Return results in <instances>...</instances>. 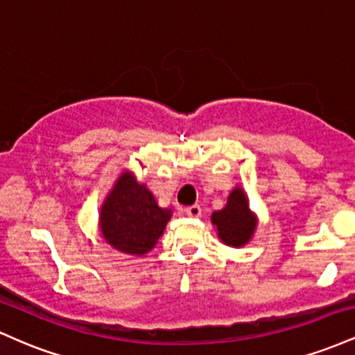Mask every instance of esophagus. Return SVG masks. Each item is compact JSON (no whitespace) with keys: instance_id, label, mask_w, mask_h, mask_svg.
<instances>
[{"instance_id":"esophagus-1","label":"esophagus","mask_w":355,"mask_h":355,"mask_svg":"<svg viewBox=\"0 0 355 355\" xmlns=\"http://www.w3.org/2000/svg\"><path fill=\"white\" fill-rule=\"evenodd\" d=\"M187 215L191 218H198L202 215V209L200 205H191V207H187Z\"/></svg>"}]
</instances>
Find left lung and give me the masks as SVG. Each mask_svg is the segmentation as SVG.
<instances>
[{"mask_svg": "<svg viewBox=\"0 0 355 355\" xmlns=\"http://www.w3.org/2000/svg\"><path fill=\"white\" fill-rule=\"evenodd\" d=\"M211 223L217 227L218 239L225 245H245L257 229V217L248 207L245 191L235 187L230 191L227 205L211 214Z\"/></svg>", "mask_w": 355, "mask_h": 355, "instance_id": "1", "label": "left lung"}]
</instances>
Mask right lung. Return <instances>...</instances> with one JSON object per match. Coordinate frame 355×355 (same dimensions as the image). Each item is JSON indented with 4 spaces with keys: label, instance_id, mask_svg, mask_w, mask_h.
Listing matches in <instances>:
<instances>
[{
    "label": "right lung",
    "instance_id": "right-lung-1",
    "mask_svg": "<svg viewBox=\"0 0 355 355\" xmlns=\"http://www.w3.org/2000/svg\"><path fill=\"white\" fill-rule=\"evenodd\" d=\"M170 217L172 210L158 207L146 185L132 172H123L101 205L100 229L113 248L140 257L164 235Z\"/></svg>",
    "mask_w": 355,
    "mask_h": 355
}]
</instances>
